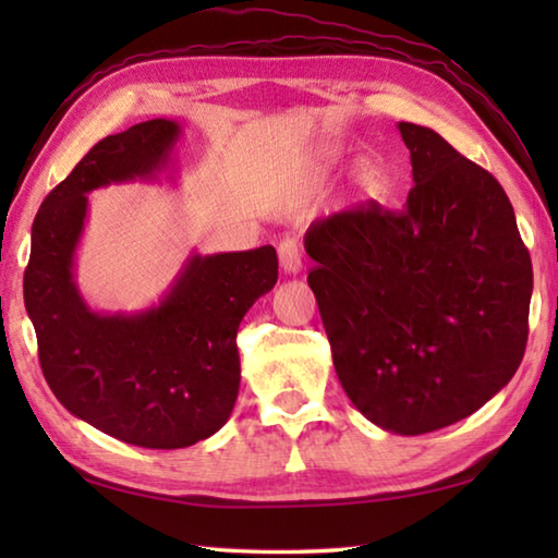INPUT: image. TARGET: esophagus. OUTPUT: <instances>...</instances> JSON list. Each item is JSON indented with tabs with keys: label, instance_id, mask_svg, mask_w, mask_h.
Masks as SVG:
<instances>
[{
	"label": "esophagus",
	"instance_id": "34e87169",
	"mask_svg": "<svg viewBox=\"0 0 558 558\" xmlns=\"http://www.w3.org/2000/svg\"><path fill=\"white\" fill-rule=\"evenodd\" d=\"M278 258H280V268L286 276H298V272L302 270V253H300V243L295 239L280 241Z\"/></svg>",
	"mask_w": 558,
	"mask_h": 558
}]
</instances>
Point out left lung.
I'll list each match as a JSON object with an SVG mask.
<instances>
[{
	"instance_id": "1",
	"label": "left lung",
	"mask_w": 558,
	"mask_h": 558,
	"mask_svg": "<svg viewBox=\"0 0 558 558\" xmlns=\"http://www.w3.org/2000/svg\"><path fill=\"white\" fill-rule=\"evenodd\" d=\"M413 189L305 233L307 282L349 401L399 436H421L505 389L526 347L532 260L505 189L436 130L399 122Z\"/></svg>"
}]
</instances>
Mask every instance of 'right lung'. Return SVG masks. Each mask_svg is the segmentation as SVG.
Instances as JSON below:
<instances>
[{"label":"right lung","instance_id":"right-lung-1","mask_svg":"<svg viewBox=\"0 0 558 558\" xmlns=\"http://www.w3.org/2000/svg\"><path fill=\"white\" fill-rule=\"evenodd\" d=\"M182 125L147 120L108 135L46 196L32 226L24 305L51 391L75 418L140 448L174 450L214 436L241 384L235 332L278 280L272 245L192 251L155 305L90 307L75 282V251L93 189L159 182ZM172 182V174H167Z\"/></svg>","mask_w":558,"mask_h":558}]
</instances>
